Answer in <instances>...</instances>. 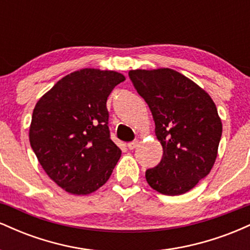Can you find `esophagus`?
<instances>
[{
	"instance_id": "1",
	"label": "esophagus",
	"mask_w": 250,
	"mask_h": 250,
	"mask_svg": "<svg viewBox=\"0 0 250 250\" xmlns=\"http://www.w3.org/2000/svg\"><path fill=\"white\" fill-rule=\"evenodd\" d=\"M136 146H137V141H133V142H129L127 147L130 149V150H133V149L136 148Z\"/></svg>"
}]
</instances>
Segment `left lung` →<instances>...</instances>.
<instances>
[{
	"instance_id": "8db88e82",
	"label": "left lung",
	"mask_w": 250,
	"mask_h": 250,
	"mask_svg": "<svg viewBox=\"0 0 250 250\" xmlns=\"http://www.w3.org/2000/svg\"><path fill=\"white\" fill-rule=\"evenodd\" d=\"M129 77L147 102L163 156L146 171L148 185L165 195L185 194L210 173L217 156L222 122L206 90L169 68L136 69Z\"/></svg>"
}]
</instances>
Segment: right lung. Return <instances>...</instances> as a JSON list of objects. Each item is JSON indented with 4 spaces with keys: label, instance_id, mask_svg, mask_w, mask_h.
<instances>
[{
    "label": "right lung",
    "instance_id": "obj_1",
    "mask_svg": "<svg viewBox=\"0 0 250 250\" xmlns=\"http://www.w3.org/2000/svg\"><path fill=\"white\" fill-rule=\"evenodd\" d=\"M125 77L84 68L64 76L34 108L30 146L43 170L74 195L102 187L121 157L110 140L107 100Z\"/></svg>",
    "mask_w": 250,
    "mask_h": 250
}]
</instances>
